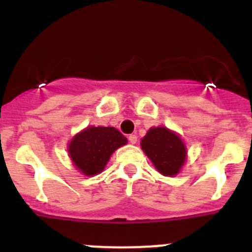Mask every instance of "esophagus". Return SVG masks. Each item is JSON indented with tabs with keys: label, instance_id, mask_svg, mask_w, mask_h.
Listing matches in <instances>:
<instances>
[{
	"label": "esophagus",
	"instance_id": "34e87169",
	"mask_svg": "<svg viewBox=\"0 0 252 252\" xmlns=\"http://www.w3.org/2000/svg\"><path fill=\"white\" fill-rule=\"evenodd\" d=\"M128 141H130V144H136V141H137V136H136V135H133V133H131L130 136H128Z\"/></svg>",
	"mask_w": 252,
	"mask_h": 252
}]
</instances>
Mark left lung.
Returning a JSON list of instances; mask_svg holds the SVG:
<instances>
[{"instance_id":"left-lung-1","label":"left lung","mask_w":252,"mask_h":252,"mask_svg":"<svg viewBox=\"0 0 252 252\" xmlns=\"http://www.w3.org/2000/svg\"><path fill=\"white\" fill-rule=\"evenodd\" d=\"M141 148L162 175L179 173L186 160V146L177 133L166 127H153L141 140Z\"/></svg>"}]
</instances>
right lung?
I'll use <instances>...</instances> for the list:
<instances>
[{
	"label": "right lung",
	"mask_w": 252,
	"mask_h": 252,
	"mask_svg": "<svg viewBox=\"0 0 252 252\" xmlns=\"http://www.w3.org/2000/svg\"><path fill=\"white\" fill-rule=\"evenodd\" d=\"M127 139L115 127H87L75 135L69 144V155L83 174H98L116 149L125 145Z\"/></svg>",
	"instance_id": "add662e5"
}]
</instances>
